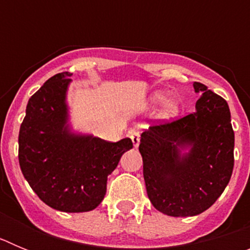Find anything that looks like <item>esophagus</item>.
<instances>
[{
  "label": "esophagus",
  "mask_w": 250,
  "mask_h": 250,
  "mask_svg": "<svg viewBox=\"0 0 250 250\" xmlns=\"http://www.w3.org/2000/svg\"><path fill=\"white\" fill-rule=\"evenodd\" d=\"M129 136L130 139H131L132 144H134V147H138L139 144H140V134H139V131L131 130V131L129 132Z\"/></svg>",
  "instance_id": "1"
}]
</instances>
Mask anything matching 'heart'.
Listing matches in <instances>:
<instances>
[{
  "mask_svg": "<svg viewBox=\"0 0 250 250\" xmlns=\"http://www.w3.org/2000/svg\"><path fill=\"white\" fill-rule=\"evenodd\" d=\"M167 92L155 91L150 95V104L151 105H158L163 103L160 107V118L163 120H173L178 118L180 114V103L176 99H167Z\"/></svg>",
  "mask_w": 250,
  "mask_h": 250,
  "instance_id": "obj_1",
  "label": "heart"
}]
</instances>
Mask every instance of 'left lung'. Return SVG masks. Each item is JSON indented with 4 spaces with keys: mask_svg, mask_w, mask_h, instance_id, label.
I'll list each match as a JSON object with an SVG mask.
<instances>
[{
    "mask_svg": "<svg viewBox=\"0 0 250 250\" xmlns=\"http://www.w3.org/2000/svg\"><path fill=\"white\" fill-rule=\"evenodd\" d=\"M195 111L141 134L147 196L170 216L203 213L222 195L234 167V131L227 101L194 83Z\"/></svg>",
    "mask_w": 250,
    "mask_h": 250,
    "instance_id": "left-lung-1",
    "label": "left lung"
}]
</instances>
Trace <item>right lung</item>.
I'll return each mask as SVG.
<instances>
[{
	"label": "right lung",
	"instance_id": "obj_1",
	"mask_svg": "<svg viewBox=\"0 0 250 250\" xmlns=\"http://www.w3.org/2000/svg\"><path fill=\"white\" fill-rule=\"evenodd\" d=\"M72 74L48 79L28 100L20 127L21 171L45 204L65 213L90 211L103 202L107 176L131 139L109 143L72 130L67 90Z\"/></svg>",
	"mask_w": 250,
	"mask_h": 250
}]
</instances>
